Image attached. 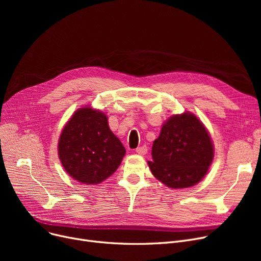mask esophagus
<instances>
[{
  "instance_id": "1",
  "label": "esophagus",
  "mask_w": 261,
  "mask_h": 261,
  "mask_svg": "<svg viewBox=\"0 0 261 261\" xmlns=\"http://www.w3.org/2000/svg\"><path fill=\"white\" fill-rule=\"evenodd\" d=\"M135 151L138 152L139 154H141V155H144V154H146V153H147V151H148V148H147L146 146H142V147L136 148Z\"/></svg>"
}]
</instances>
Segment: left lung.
Returning a JSON list of instances; mask_svg holds the SVG:
<instances>
[{"mask_svg":"<svg viewBox=\"0 0 261 261\" xmlns=\"http://www.w3.org/2000/svg\"><path fill=\"white\" fill-rule=\"evenodd\" d=\"M152 174L171 188H186L200 182L214 159L211 136L191 113L174 115L164 123L153 142Z\"/></svg>","mask_w":261,"mask_h":261,"instance_id":"obj_1","label":"left lung"}]
</instances>
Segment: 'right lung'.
Wrapping results in <instances>:
<instances>
[{
	"label": "right lung",
	"mask_w": 261,
	"mask_h": 261,
	"mask_svg": "<svg viewBox=\"0 0 261 261\" xmlns=\"http://www.w3.org/2000/svg\"><path fill=\"white\" fill-rule=\"evenodd\" d=\"M58 151L63 168L73 179L93 185L116 171L126 149L110 130L106 114L81 108L63 128Z\"/></svg>",
	"instance_id": "right-lung-1"
}]
</instances>
